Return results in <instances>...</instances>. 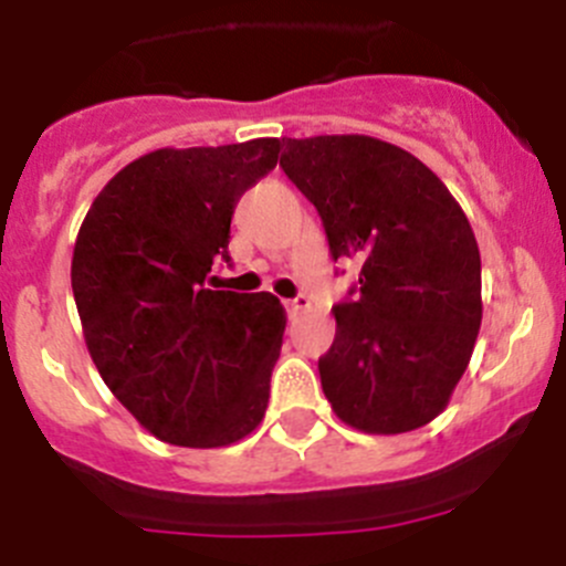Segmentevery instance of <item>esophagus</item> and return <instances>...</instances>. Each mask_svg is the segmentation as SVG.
Wrapping results in <instances>:
<instances>
[{
	"instance_id": "34e87169",
	"label": "esophagus",
	"mask_w": 566,
	"mask_h": 566,
	"mask_svg": "<svg viewBox=\"0 0 566 566\" xmlns=\"http://www.w3.org/2000/svg\"><path fill=\"white\" fill-rule=\"evenodd\" d=\"M284 306H287V315L295 317V315H298V312L310 310V298H306V295H295V298L284 301Z\"/></svg>"
}]
</instances>
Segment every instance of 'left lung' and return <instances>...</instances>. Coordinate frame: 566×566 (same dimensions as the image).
<instances>
[{
    "mask_svg": "<svg viewBox=\"0 0 566 566\" xmlns=\"http://www.w3.org/2000/svg\"><path fill=\"white\" fill-rule=\"evenodd\" d=\"M279 167L317 208L331 256L361 265L317 361L331 408L373 436L430 424L482 323V260L458 199L419 158L373 136L287 139Z\"/></svg>",
    "mask_w": 566,
    "mask_h": 566,
    "instance_id": "1",
    "label": "left lung"
}]
</instances>
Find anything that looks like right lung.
I'll list each match as a JSON object with an SVG mask.
<instances>
[{
  "mask_svg": "<svg viewBox=\"0 0 566 566\" xmlns=\"http://www.w3.org/2000/svg\"><path fill=\"white\" fill-rule=\"evenodd\" d=\"M279 150V139L153 150L106 182L78 230L71 284L90 356L175 447H230L265 416L287 315L271 293L213 290L210 268L230 262L238 199Z\"/></svg>",
  "mask_w": 566,
  "mask_h": 566,
  "instance_id": "add662e5",
  "label": "right lung"
}]
</instances>
